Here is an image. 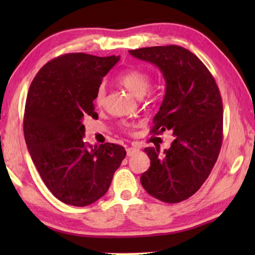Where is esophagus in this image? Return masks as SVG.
Masks as SVG:
<instances>
[{
  "label": "esophagus",
  "instance_id": "34e87169",
  "mask_svg": "<svg viewBox=\"0 0 255 255\" xmlns=\"http://www.w3.org/2000/svg\"><path fill=\"white\" fill-rule=\"evenodd\" d=\"M137 152H139V148H138V147H128L127 148V155H128V156H132V155L136 154Z\"/></svg>",
  "mask_w": 255,
  "mask_h": 255
}]
</instances>
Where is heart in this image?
Segmentation results:
<instances>
[{"label":"heart","mask_w":255,"mask_h":255,"mask_svg":"<svg viewBox=\"0 0 255 255\" xmlns=\"http://www.w3.org/2000/svg\"><path fill=\"white\" fill-rule=\"evenodd\" d=\"M117 81L120 85L138 98L143 97L145 94H147L149 98L154 97V92L148 90L150 81H152V75L147 71L141 70V68H129V70L124 71L122 74H119ZM105 102L106 90L103 86H99L96 96H94V103L98 107H102L105 105ZM123 128H129V125H123Z\"/></svg>","instance_id":"heart-1"}]
</instances>
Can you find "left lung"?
I'll use <instances>...</instances> for the list:
<instances>
[{
  "mask_svg": "<svg viewBox=\"0 0 255 255\" xmlns=\"http://www.w3.org/2000/svg\"><path fill=\"white\" fill-rule=\"evenodd\" d=\"M156 65L165 79L153 133L171 130V147H146L149 169L140 182L150 196L167 204L181 202L200 189L217 161L223 144V102L214 76L201 60L181 46H155L129 50Z\"/></svg>",
  "mask_w": 255,
  "mask_h": 255,
  "instance_id": "1",
  "label": "left lung"
}]
</instances>
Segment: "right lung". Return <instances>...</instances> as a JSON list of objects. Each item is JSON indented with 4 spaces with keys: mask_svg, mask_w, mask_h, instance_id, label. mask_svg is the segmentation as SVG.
Segmentation results:
<instances>
[{
    "mask_svg": "<svg viewBox=\"0 0 255 255\" xmlns=\"http://www.w3.org/2000/svg\"><path fill=\"white\" fill-rule=\"evenodd\" d=\"M120 59L72 53L49 60L29 88L23 116L28 150L49 191L64 204L84 207L106 195L126 156L120 145L83 141L94 96Z\"/></svg>",
    "mask_w": 255,
    "mask_h": 255,
    "instance_id": "1",
    "label": "right lung"
}]
</instances>
